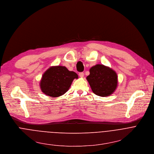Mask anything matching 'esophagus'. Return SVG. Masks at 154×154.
Returning a JSON list of instances; mask_svg holds the SVG:
<instances>
[{
  "mask_svg": "<svg viewBox=\"0 0 154 154\" xmlns=\"http://www.w3.org/2000/svg\"><path fill=\"white\" fill-rule=\"evenodd\" d=\"M79 76L81 77V78H82L84 77V73L83 72H81L79 73Z\"/></svg>",
  "mask_w": 154,
  "mask_h": 154,
  "instance_id": "esophagus-1",
  "label": "esophagus"
}]
</instances>
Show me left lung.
<instances>
[{
  "instance_id": "8db88e82",
  "label": "left lung",
  "mask_w": 154,
  "mask_h": 154,
  "mask_svg": "<svg viewBox=\"0 0 154 154\" xmlns=\"http://www.w3.org/2000/svg\"><path fill=\"white\" fill-rule=\"evenodd\" d=\"M86 79L92 92L97 95L107 97L111 95L117 86V75L114 70L101 64L93 66Z\"/></svg>"
}]
</instances>
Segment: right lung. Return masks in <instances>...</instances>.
Here are the masks:
<instances>
[{"label": "right lung", "mask_w": 154, "mask_h": 154, "mask_svg": "<svg viewBox=\"0 0 154 154\" xmlns=\"http://www.w3.org/2000/svg\"><path fill=\"white\" fill-rule=\"evenodd\" d=\"M78 75L69 71L63 66H53L43 73L40 81L41 90L47 96L57 97L63 95L69 89Z\"/></svg>", "instance_id": "1"}]
</instances>
